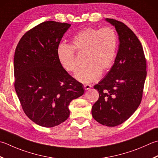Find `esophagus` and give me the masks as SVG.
Instances as JSON below:
<instances>
[{
	"mask_svg": "<svg viewBox=\"0 0 158 158\" xmlns=\"http://www.w3.org/2000/svg\"><path fill=\"white\" fill-rule=\"evenodd\" d=\"M92 88V85H89V84H85L84 85V88L85 90H88Z\"/></svg>",
	"mask_w": 158,
	"mask_h": 158,
	"instance_id": "1",
	"label": "esophagus"
}]
</instances>
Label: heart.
Segmentation results:
<instances>
[{
	"label": "heart",
	"instance_id": "obj_1",
	"mask_svg": "<svg viewBox=\"0 0 158 158\" xmlns=\"http://www.w3.org/2000/svg\"><path fill=\"white\" fill-rule=\"evenodd\" d=\"M117 35L112 28L101 29L88 28L73 37L70 46L61 44L57 49V59L63 69L74 73L78 69L75 52L83 54L85 67L77 73L76 79L84 83L97 81L101 73L109 69L115 57Z\"/></svg>",
	"mask_w": 158,
	"mask_h": 158
}]
</instances>
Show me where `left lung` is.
Masks as SVG:
<instances>
[{
	"instance_id": "obj_1",
	"label": "left lung",
	"mask_w": 158,
	"mask_h": 158,
	"mask_svg": "<svg viewBox=\"0 0 158 158\" xmlns=\"http://www.w3.org/2000/svg\"><path fill=\"white\" fill-rule=\"evenodd\" d=\"M119 46L114 64L105 78L94 86L99 98L92 107V115L101 125L115 127L127 120L141 103L147 77L143 46L135 33L124 23L111 18Z\"/></svg>"
}]
</instances>
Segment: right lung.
I'll return each instance as SVG.
<instances>
[{
	"label": "right lung",
	"mask_w": 158,
	"mask_h": 158,
	"mask_svg": "<svg viewBox=\"0 0 158 158\" xmlns=\"http://www.w3.org/2000/svg\"><path fill=\"white\" fill-rule=\"evenodd\" d=\"M71 24L46 21L24 34L14 59L15 89L26 115L52 127L69 117V106L84 93L83 84L59 62L57 49Z\"/></svg>",
	"instance_id": "right-lung-1"
}]
</instances>
